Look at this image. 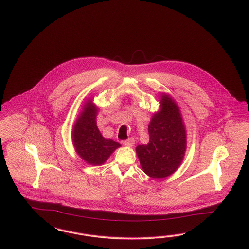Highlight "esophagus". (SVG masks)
Masks as SVG:
<instances>
[{"mask_svg": "<svg viewBox=\"0 0 249 249\" xmlns=\"http://www.w3.org/2000/svg\"><path fill=\"white\" fill-rule=\"evenodd\" d=\"M123 144H124V145H125V146H129V147H131V146H133V145L135 144V140H134V138H133V137H129L128 139L124 140V141H123Z\"/></svg>", "mask_w": 249, "mask_h": 249, "instance_id": "obj_1", "label": "esophagus"}]
</instances>
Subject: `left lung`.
Masks as SVG:
<instances>
[{"mask_svg": "<svg viewBox=\"0 0 249 249\" xmlns=\"http://www.w3.org/2000/svg\"><path fill=\"white\" fill-rule=\"evenodd\" d=\"M149 142L137 146V155L144 173L163 178L174 173L184 158L187 139L181 112L171 97L162 93L160 110L148 124Z\"/></svg>", "mask_w": 249, "mask_h": 249, "instance_id": "8db88e82", "label": "left lung"}]
</instances>
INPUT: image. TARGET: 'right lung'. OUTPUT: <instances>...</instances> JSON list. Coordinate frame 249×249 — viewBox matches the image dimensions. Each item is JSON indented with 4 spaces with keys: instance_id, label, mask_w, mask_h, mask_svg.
Wrapping results in <instances>:
<instances>
[{
    "instance_id": "right-lung-1",
    "label": "right lung",
    "mask_w": 249,
    "mask_h": 249,
    "mask_svg": "<svg viewBox=\"0 0 249 249\" xmlns=\"http://www.w3.org/2000/svg\"><path fill=\"white\" fill-rule=\"evenodd\" d=\"M98 108L88 100L82 112L74 124L72 141L75 150L89 165H103L121 144L112 139H106L97 127Z\"/></svg>"
}]
</instances>
